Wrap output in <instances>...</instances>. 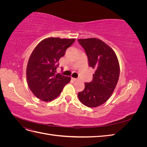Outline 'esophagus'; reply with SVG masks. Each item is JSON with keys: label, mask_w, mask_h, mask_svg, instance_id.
Masks as SVG:
<instances>
[{"label": "esophagus", "mask_w": 147, "mask_h": 147, "mask_svg": "<svg viewBox=\"0 0 147 147\" xmlns=\"http://www.w3.org/2000/svg\"><path fill=\"white\" fill-rule=\"evenodd\" d=\"M72 80H74V81H77V80H78V78H72Z\"/></svg>", "instance_id": "obj_1"}]
</instances>
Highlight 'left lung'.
I'll return each instance as SVG.
<instances>
[{
  "label": "left lung",
  "instance_id": "left-lung-1",
  "mask_svg": "<svg viewBox=\"0 0 147 147\" xmlns=\"http://www.w3.org/2000/svg\"><path fill=\"white\" fill-rule=\"evenodd\" d=\"M88 57L90 67L96 70L92 80L84 83L78 99L88 107H96L107 100L116 87L119 65L114 51L102 40L96 38L78 39Z\"/></svg>",
  "mask_w": 147,
  "mask_h": 147
}]
</instances>
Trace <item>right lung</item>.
<instances>
[{"mask_svg": "<svg viewBox=\"0 0 147 147\" xmlns=\"http://www.w3.org/2000/svg\"><path fill=\"white\" fill-rule=\"evenodd\" d=\"M74 38L50 37L43 40L35 48L28 61L26 77L29 88L37 98L49 102L56 98L70 77L56 74L58 61L65 55Z\"/></svg>", "mask_w": 147, "mask_h": 147, "instance_id": "obj_1", "label": "right lung"}]
</instances>
